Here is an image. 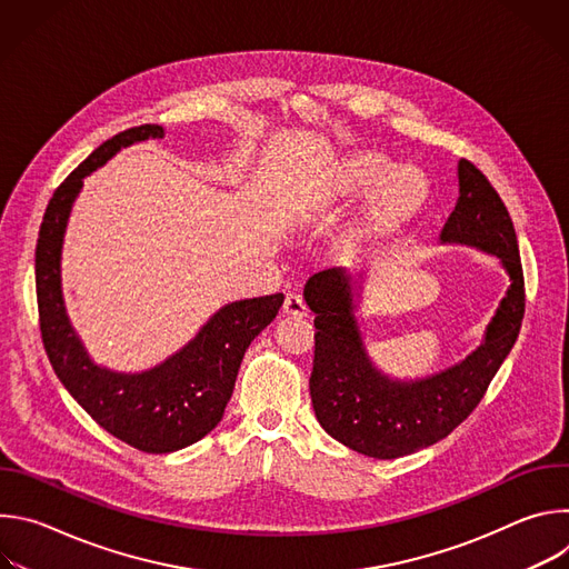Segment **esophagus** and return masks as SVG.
I'll use <instances>...</instances> for the list:
<instances>
[{
  "label": "esophagus",
  "mask_w": 569,
  "mask_h": 569,
  "mask_svg": "<svg viewBox=\"0 0 569 569\" xmlns=\"http://www.w3.org/2000/svg\"><path fill=\"white\" fill-rule=\"evenodd\" d=\"M283 315L288 317H306V303L299 295H286V301H283Z\"/></svg>",
  "instance_id": "1"
}]
</instances>
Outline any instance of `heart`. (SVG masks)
<instances>
[{
    "label": "heart",
    "instance_id": "heart-1",
    "mask_svg": "<svg viewBox=\"0 0 569 569\" xmlns=\"http://www.w3.org/2000/svg\"><path fill=\"white\" fill-rule=\"evenodd\" d=\"M430 184L419 167L393 164L376 148H356L323 167L308 196L315 211H342L365 198L347 233L349 250H382L412 227L428 204Z\"/></svg>",
    "mask_w": 569,
    "mask_h": 569
}]
</instances>
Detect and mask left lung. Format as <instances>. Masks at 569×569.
Listing matches in <instances>:
<instances>
[{
    "mask_svg": "<svg viewBox=\"0 0 569 569\" xmlns=\"http://www.w3.org/2000/svg\"><path fill=\"white\" fill-rule=\"evenodd\" d=\"M457 178L459 198L439 240L496 257L511 281L481 345L461 362L423 378H391L365 347L356 317L360 281L345 268H331L303 286L317 329L310 373L315 417L333 439L373 459L405 457L446 439L477 408L522 327L525 279L511 216L468 159H459Z\"/></svg>",
    "mask_w": 569,
    "mask_h": 569,
    "instance_id": "8db88e82",
    "label": "left lung"
}]
</instances>
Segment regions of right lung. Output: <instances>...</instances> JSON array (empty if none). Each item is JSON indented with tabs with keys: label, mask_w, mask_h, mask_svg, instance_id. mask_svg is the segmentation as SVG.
<instances>
[{
	"label": "right lung",
	"mask_w": 569,
	"mask_h": 569,
	"mask_svg": "<svg viewBox=\"0 0 569 569\" xmlns=\"http://www.w3.org/2000/svg\"><path fill=\"white\" fill-rule=\"evenodd\" d=\"M161 137L164 128L146 123L103 141L56 189L36 248L40 331L56 376L103 430L152 455L187 448L220 423L242 356L283 303L281 292L224 303L180 351L139 373L112 371L90 358L62 297L60 261L69 213L90 173L121 148Z\"/></svg>",
	"instance_id": "1"
}]
</instances>
